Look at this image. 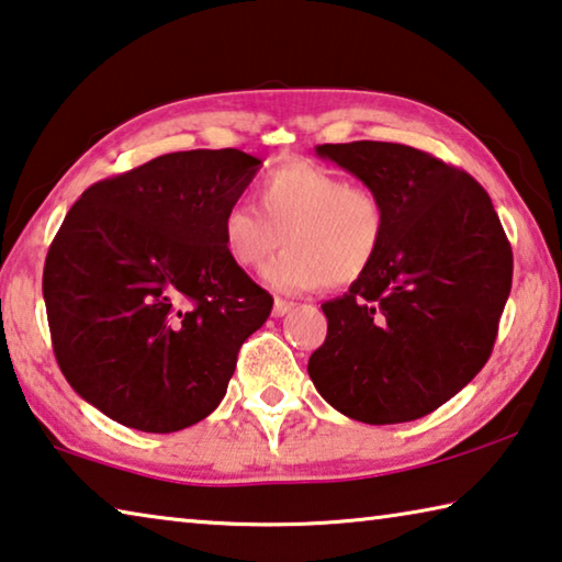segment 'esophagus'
Listing matches in <instances>:
<instances>
[{"mask_svg":"<svg viewBox=\"0 0 562 562\" xmlns=\"http://www.w3.org/2000/svg\"><path fill=\"white\" fill-rule=\"evenodd\" d=\"M291 308H293L291 301H283V299H276V301H273V316H276V318L286 316Z\"/></svg>","mask_w":562,"mask_h":562,"instance_id":"obj_1","label":"esophagus"}]
</instances>
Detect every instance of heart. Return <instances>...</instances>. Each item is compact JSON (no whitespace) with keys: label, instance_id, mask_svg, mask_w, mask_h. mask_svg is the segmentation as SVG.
Wrapping results in <instances>:
<instances>
[{"label":"heart","instance_id":"heart-1","mask_svg":"<svg viewBox=\"0 0 562 562\" xmlns=\"http://www.w3.org/2000/svg\"><path fill=\"white\" fill-rule=\"evenodd\" d=\"M259 207L236 201L221 216V246L234 266L259 269L276 248L279 259L263 269L266 286L279 293L344 289L361 281L379 261L389 228L385 204L373 189L311 161L266 173Z\"/></svg>","mask_w":562,"mask_h":562}]
</instances>
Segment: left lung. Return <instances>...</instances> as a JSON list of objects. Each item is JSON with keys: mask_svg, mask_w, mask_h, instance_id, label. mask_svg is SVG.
Returning a JSON list of instances; mask_svg holds the SVG:
<instances>
[{"mask_svg": "<svg viewBox=\"0 0 562 562\" xmlns=\"http://www.w3.org/2000/svg\"><path fill=\"white\" fill-rule=\"evenodd\" d=\"M385 204L379 261L321 303L324 346L308 358L316 391L344 416L389 426L434 413L491 358L510 296L513 251L471 173L391 142L316 146Z\"/></svg>", "mask_w": 562, "mask_h": 562, "instance_id": "8db88e82", "label": "left lung"}]
</instances>
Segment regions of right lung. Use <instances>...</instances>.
Returning <instances> with one entry per match:
<instances>
[{
	"mask_svg": "<svg viewBox=\"0 0 562 562\" xmlns=\"http://www.w3.org/2000/svg\"><path fill=\"white\" fill-rule=\"evenodd\" d=\"M259 169L238 149L164 154L69 209L42 291L64 379L104 416L173 434L226 395L273 306L221 246V216Z\"/></svg>",
	"mask_w": 562,
	"mask_h": 562,
	"instance_id": "add662e5",
	"label": "right lung"
}]
</instances>
